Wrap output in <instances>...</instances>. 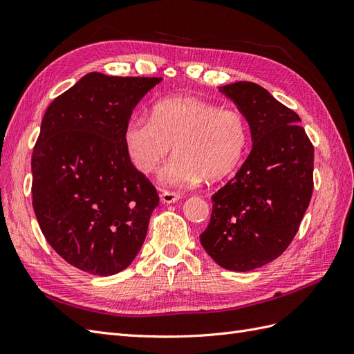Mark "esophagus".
Here are the masks:
<instances>
[{
  "label": "esophagus",
  "instance_id": "esophagus-1",
  "mask_svg": "<svg viewBox=\"0 0 354 354\" xmlns=\"http://www.w3.org/2000/svg\"><path fill=\"white\" fill-rule=\"evenodd\" d=\"M178 199H180V195L174 194V192H168V190L160 192V202L162 203H173Z\"/></svg>",
  "mask_w": 354,
  "mask_h": 354
}]
</instances>
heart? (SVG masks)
Segmentation results:
<instances>
[{"mask_svg": "<svg viewBox=\"0 0 354 354\" xmlns=\"http://www.w3.org/2000/svg\"><path fill=\"white\" fill-rule=\"evenodd\" d=\"M248 140V122L238 109L196 97L159 100L151 118H131L124 131L127 153L143 174L155 173L173 145L176 155L160 178L177 187L227 176L241 162Z\"/></svg>", "mask_w": 354, "mask_h": 354, "instance_id": "obj_1", "label": "heart"}]
</instances>
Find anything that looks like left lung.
Returning <instances> with one entry per match:
<instances>
[{
  "instance_id": "obj_1",
  "label": "left lung",
  "mask_w": 354,
  "mask_h": 354,
  "mask_svg": "<svg viewBox=\"0 0 354 354\" xmlns=\"http://www.w3.org/2000/svg\"><path fill=\"white\" fill-rule=\"evenodd\" d=\"M220 91L248 121L252 149L212 195L201 243L224 269L248 272L277 259L297 234L313 194L315 149L299 116L261 85L239 81Z\"/></svg>"
}]
</instances>
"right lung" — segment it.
<instances>
[{"label":"right lung","instance_id":"add662e5","mask_svg":"<svg viewBox=\"0 0 354 354\" xmlns=\"http://www.w3.org/2000/svg\"><path fill=\"white\" fill-rule=\"evenodd\" d=\"M162 78L91 72L51 102L32 152V205L47 242L91 274L127 269L145 242L155 186L127 153L133 109Z\"/></svg>","mask_w":354,"mask_h":354}]
</instances>
